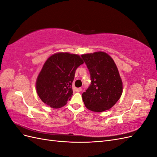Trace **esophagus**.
<instances>
[{
    "label": "esophagus",
    "mask_w": 157,
    "mask_h": 157,
    "mask_svg": "<svg viewBox=\"0 0 157 157\" xmlns=\"http://www.w3.org/2000/svg\"><path fill=\"white\" fill-rule=\"evenodd\" d=\"M76 91H77V92H81L82 91V88H76Z\"/></svg>",
    "instance_id": "esophagus-1"
}]
</instances>
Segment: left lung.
<instances>
[{
	"label": "left lung",
	"instance_id": "8db88e82",
	"mask_svg": "<svg viewBox=\"0 0 157 157\" xmlns=\"http://www.w3.org/2000/svg\"><path fill=\"white\" fill-rule=\"evenodd\" d=\"M90 71L91 84L82 93L84 105L89 110L102 112L111 109L120 99L122 82L116 64L103 52L81 56Z\"/></svg>",
	"mask_w": 157,
	"mask_h": 157
}]
</instances>
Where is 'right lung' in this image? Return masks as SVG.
<instances>
[{
  "instance_id": "1",
  "label": "right lung",
  "mask_w": 157,
  "mask_h": 157,
  "mask_svg": "<svg viewBox=\"0 0 157 157\" xmlns=\"http://www.w3.org/2000/svg\"><path fill=\"white\" fill-rule=\"evenodd\" d=\"M83 63L77 54L61 52L51 56L44 63L36 82L41 100L52 108L64 106L73 95L76 69Z\"/></svg>"
}]
</instances>
